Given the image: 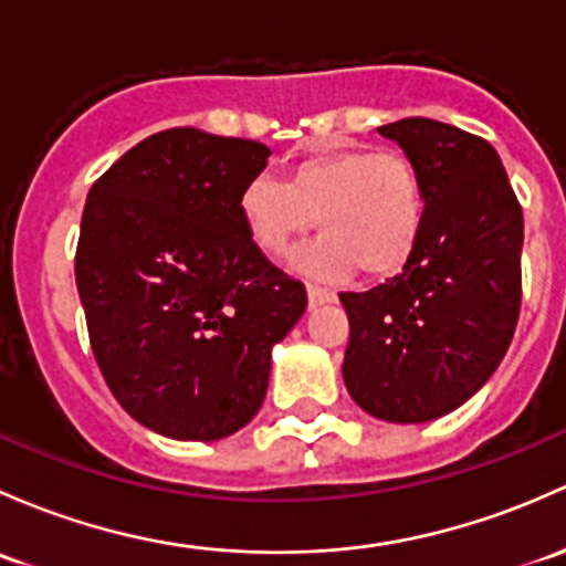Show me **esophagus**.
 Returning <instances> with one entry per match:
<instances>
[{
  "label": "esophagus",
  "instance_id": "1",
  "mask_svg": "<svg viewBox=\"0 0 566 566\" xmlns=\"http://www.w3.org/2000/svg\"><path fill=\"white\" fill-rule=\"evenodd\" d=\"M306 293H308V303H312V306H317V303L336 301V293L328 287H319V284H306Z\"/></svg>",
  "mask_w": 566,
  "mask_h": 566
}]
</instances>
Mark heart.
I'll use <instances>...</instances> for the list:
<instances>
[{
  "instance_id": "heart-1",
  "label": "heart",
  "mask_w": 566,
  "mask_h": 566,
  "mask_svg": "<svg viewBox=\"0 0 566 566\" xmlns=\"http://www.w3.org/2000/svg\"><path fill=\"white\" fill-rule=\"evenodd\" d=\"M247 233L260 252L282 258L312 224L314 238L295 258L312 276L385 279L401 271L426 219L420 170L398 151L331 146L303 154L284 181L260 174L238 198Z\"/></svg>"
}]
</instances>
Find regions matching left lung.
Wrapping results in <instances>:
<instances>
[{
	"label": "left lung",
	"instance_id": "left-lung-1",
	"mask_svg": "<svg viewBox=\"0 0 566 566\" xmlns=\"http://www.w3.org/2000/svg\"><path fill=\"white\" fill-rule=\"evenodd\" d=\"M379 133L420 170L426 219L401 273L338 295L349 317L342 371L368 415L426 423L483 388L513 342L523 211L485 138L420 116Z\"/></svg>",
	"mask_w": 566,
	"mask_h": 566
}]
</instances>
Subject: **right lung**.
Returning <instances> with one entry per match:
<instances>
[{"instance_id":"add662e5","label":"right lung","mask_w":566,"mask_h":566,"mask_svg":"<svg viewBox=\"0 0 566 566\" xmlns=\"http://www.w3.org/2000/svg\"><path fill=\"white\" fill-rule=\"evenodd\" d=\"M268 146L195 127L148 135L88 189L75 282L116 401L170 439L211 442L258 415L271 347L306 287L254 247L238 198Z\"/></svg>"}]
</instances>
